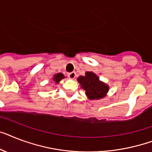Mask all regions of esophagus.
<instances>
[{
    "mask_svg": "<svg viewBox=\"0 0 152 152\" xmlns=\"http://www.w3.org/2000/svg\"><path fill=\"white\" fill-rule=\"evenodd\" d=\"M68 76H69L70 79L73 80V79H75V77H76V72H69V73H68Z\"/></svg>",
    "mask_w": 152,
    "mask_h": 152,
    "instance_id": "1",
    "label": "esophagus"
}]
</instances>
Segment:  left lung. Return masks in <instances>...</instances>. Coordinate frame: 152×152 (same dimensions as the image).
Segmentation results:
<instances>
[{
	"mask_svg": "<svg viewBox=\"0 0 152 152\" xmlns=\"http://www.w3.org/2000/svg\"><path fill=\"white\" fill-rule=\"evenodd\" d=\"M80 87L86 91V95L90 100H98L103 98L108 93L109 87L102 82L99 77L92 72H85V76L77 78Z\"/></svg>",
	"mask_w": 152,
	"mask_h": 152,
	"instance_id": "8db88e82",
	"label": "left lung"
}]
</instances>
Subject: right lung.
<instances>
[{
	"instance_id": "1",
	"label": "right lung",
	"mask_w": 152,
	"mask_h": 152,
	"mask_svg": "<svg viewBox=\"0 0 152 152\" xmlns=\"http://www.w3.org/2000/svg\"><path fill=\"white\" fill-rule=\"evenodd\" d=\"M64 78H65V76H64L63 74L61 73V72H59V73H57L55 74V75H54L53 81H55V83H58Z\"/></svg>"
}]
</instances>
